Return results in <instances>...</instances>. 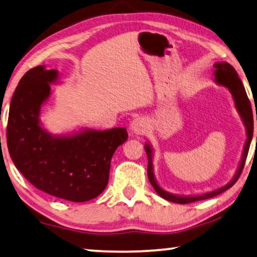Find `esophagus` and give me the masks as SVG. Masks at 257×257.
Returning <instances> with one entry per match:
<instances>
[{
	"label": "esophagus",
	"instance_id": "obj_1",
	"mask_svg": "<svg viewBox=\"0 0 257 257\" xmlns=\"http://www.w3.org/2000/svg\"><path fill=\"white\" fill-rule=\"evenodd\" d=\"M130 126H131L132 132L134 134H138V136H142V134H145L148 131V121L144 117H137V118H134Z\"/></svg>",
	"mask_w": 257,
	"mask_h": 257
}]
</instances>
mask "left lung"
I'll list each match as a JSON object with an SVG mask.
<instances>
[{"mask_svg": "<svg viewBox=\"0 0 257 257\" xmlns=\"http://www.w3.org/2000/svg\"><path fill=\"white\" fill-rule=\"evenodd\" d=\"M214 68H215L214 75H215L216 82L222 84V85H224L225 87H228L229 91L231 92V94L233 95V99L235 101V107H237L239 113H240V116L242 117L243 123H245V125H246L247 140H246L245 147H243V153H242L240 165H239L237 174L234 175L232 181H231L230 183L226 184V186L217 189V190L204 193V195H200V196L179 197V196L171 195V193L164 191L163 189L157 184L156 180H155V178H154V173H153V161H151V155H153V151H151V148L148 145H146L145 148H146L147 156H148V179L150 181L151 186L154 187V189L156 190V192L159 196L163 197L164 199H166L168 201H172V203L189 204V203H193V201L208 199V198H212V197L220 195V193L224 192L225 190H228L229 188L232 187L233 184L237 182L239 176H240L241 172L243 170V166H245V162H246V158L248 155V150H249L250 141H251V138H253V131H254L253 110H251L250 101H249V99H248L246 91H245V87H243L240 78L238 77L237 71H235V69L232 66L228 64V62H217V64L214 65ZM256 120H257V115H256ZM256 140H257V138H256Z\"/></svg>", "mask_w": 257, "mask_h": 257, "instance_id": "8db88e82", "label": "left lung"}]
</instances>
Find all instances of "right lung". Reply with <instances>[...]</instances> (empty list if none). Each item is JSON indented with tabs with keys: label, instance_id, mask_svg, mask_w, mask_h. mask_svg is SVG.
<instances>
[{
	"label": "right lung",
	"instance_id": "right-lung-1",
	"mask_svg": "<svg viewBox=\"0 0 257 257\" xmlns=\"http://www.w3.org/2000/svg\"><path fill=\"white\" fill-rule=\"evenodd\" d=\"M57 70L37 66L20 79L12 96L7 126L11 159L28 182L57 198L83 203L107 187L110 161L127 131H84L71 137H51L40 125V109L50 95Z\"/></svg>",
	"mask_w": 257,
	"mask_h": 257
}]
</instances>
